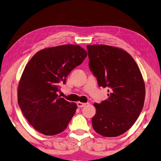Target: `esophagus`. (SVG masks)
<instances>
[{
	"instance_id": "1",
	"label": "esophagus",
	"mask_w": 161,
	"mask_h": 161,
	"mask_svg": "<svg viewBox=\"0 0 161 161\" xmlns=\"http://www.w3.org/2000/svg\"><path fill=\"white\" fill-rule=\"evenodd\" d=\"M86 105V103H82V102H78L77 103V105H78V107H79V108H82L83 106H85Z\"/></svg>"
}]
</instances>
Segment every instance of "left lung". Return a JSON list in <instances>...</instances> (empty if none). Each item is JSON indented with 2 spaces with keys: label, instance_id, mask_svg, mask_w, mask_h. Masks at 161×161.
Instances as JSON below:
<instances>
[{
  "label": "left lung",
  "instance_id": "1",
  "mask_svg": "<svg viewBox=\"0 0 161 161\" xmlns=\"http://www.w3.org/2000/svg\"><path fill=\"white\" fill-rule=\"evenodd\" d=\"M89 67L108 98L94 103L92 125L96 133L116 137L135 123L143 109L146 89L141 70L124 50L106 45H88Z\"/></svg>",
  "mask_w": 161,
  "mask_h": 161
}]
</instances>
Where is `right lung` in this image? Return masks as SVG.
<instances>
[{"instance_id":"obj_1","label":"right lung","mask_w":161,"mask_h":161,"mask_svg":"<svg viewBox=\"0 0 161 161\" xmlns=\"http://www.w3.org/2000/svg\"><path fill=\"white\" fill-rule=\"evenodd\" d=\"M87 52L78 45H63L41 50L25 65L18 88V103L29 123L46 136L63 132L77 105L58 95L73 69Z\"/></svg>"}]
</instances>
